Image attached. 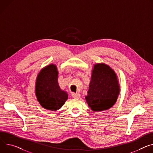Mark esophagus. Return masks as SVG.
<instances>
[{
    "mask_svg": "<svg viewBox=\"0 0 153 153\" xmlns=\"http://www.w3.org/2000/svg\"><path fill=\"white\" fill-rule=\"evenodd\" d=\"M72 96L73 98H75V99H78L80 97V94L79 93H73L72 94Z\"/></svg>",
    "mask_w": 153,
    "mask_h": 153,
    "instance_id": "34e87169",
    "label": "esophagus"
}]
</instances>
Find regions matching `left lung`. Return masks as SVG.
<instances>
[{"label": "left lung", "mask_w": 153, "mask_h": 153, "mask_svg": "<svg viewBox=\"0 0 153 153\" xmlns=\"http://www.w3.org/2000/svg\"><path fill=\"white\" fill-rule=\"evenodd\" d=\"M119 85L115 72L105 64H97L93 69L88 95L85 100L93 111L107 110L115 103Z\"/></svg>", "instance_id": "1"}]
</instances>
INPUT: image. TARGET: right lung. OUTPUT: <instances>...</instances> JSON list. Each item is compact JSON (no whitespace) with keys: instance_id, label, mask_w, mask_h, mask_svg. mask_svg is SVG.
Returning a JSON list of instances; mask_svg holds the SVG:
<instances>
[{"instance_id":"obj_1","label":"right lung","mask_w":153,"mask_h":153,"mask_svg":"<svg viewBox=\"0 0 153 153\" xmlns=\"http://www.w3.org/2000/svg\"><path fill=\"white\" fill-rule=\"evenodd\" d=\"M58 71L54 65H50L39 73L36 83V96L43 107L56 110L63 106L68 99L67 93L58 84Z\"/></svg>"}]
</instances>
